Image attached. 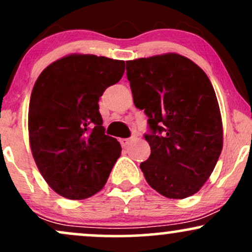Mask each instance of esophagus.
Here are the masks:
<instances>
[{"label": "esophagus", "mask_w": 252, "mask_h": 252, "mask_svg": "<svg viewBox=\"0 0 252 252\" xmlns=\"http://www.w3.org/2000/svg\"><path fill=\"white\" fill-rule=\"evenodd\" d=\"M131 141H132V138H122L120 142H121V144H122V147H128Z\"/></svg>", "instance_id": "34e87169"}]
</instances>
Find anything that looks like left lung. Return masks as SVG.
Listing matches in <instances>:
<instances>
[{
    "label": "left lung",
    "mask_w": 252,
    "mask_h": 252,
    "mask_svg": "<svg viewBox=\"0 0 252 252\" xmlns=\"http://www.w3.org/2000/svg\"><path fill=\"white\" fill-rule=\"evenodd\" d=\"M134 104L148 116V160L140 164L152 189L184 199L201 189L222 149V123L209 77L189 58L167 53L126 62Z\"/></svg>",
    "instance_id": "8db88e82"
}]
</instances>
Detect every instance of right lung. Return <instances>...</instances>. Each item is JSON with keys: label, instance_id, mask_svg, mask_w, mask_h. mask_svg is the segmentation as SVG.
<instances>
[{"label": "right lung", "instance_id": "obj_1", "mask_svg": "<svg viewBox=\"0 0 252 252\" xmlns=\"http://www.w3.org/2000/svg\"><path fill=\"white\" fill-rule=\"evenodd\" d=\"M126 63L94 54L63 57L41 72L28 111L32 154L58 194L80 200L99 192L121 155L105 135L98 100L122 78Z\"/></svg>", "mask_w": 252, "mask_h": 252}]
</instances>
